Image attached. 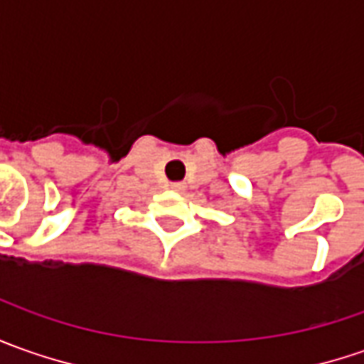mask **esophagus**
<instances>
[{
    "label": "esophagus",
    "instance_id": "1",
    "mask_svg": "<svg viewBox=\"0 0 364 364\" xmlns=\"http://www.w3.org/2000/svg\"><path fill=\"white\" fill-rule=\"evenodd\" d=\"M171 189H173V191H183V189H185V185H183V183H171Z\"/></svg>",
    "mask_w": 364,
    "mask_h": 364
}]
</instances>
